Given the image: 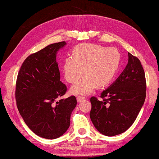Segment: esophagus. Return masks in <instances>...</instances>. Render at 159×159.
Returning <instances> with one entry per match:
<instances>
[{
  "mask_svg": "<svg viewBox=\"0 0 159 159\" xmlns=\"http://www.w3.org/2000/svg\"><path fill=\"white\" fill-rule=\"evenodd\" d=\"M86 99V98L85 97H83V96H77V100L78 102H81L85 100Z\"/></svg>",
  "mask_w": 159,
  "mask_h": 159,
  "instance_id": "obj_1",
  "label": "esophagus"
}]
</instances>
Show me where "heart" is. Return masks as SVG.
<instances>
[{"mask_svg": "<svg viewBox=\"0 0 159 159\" xmlns=\"http://www.w3.org/2000/svg\"><path fill=\"white\" fill-rule=\"evenodd\" d=\"M119 52L114 48H105L93 44H82L73 50V55L66 57L63 73L66 80L73 84L85 74L79 82L72 86L74 94H89L95 86L103 87L111 82L118 70ZM84 71H83V68Z\"/></svg>", "mask_w": 159, "mask_h": 159, "instance_id": "obj_1", "label": "heart"}]
</instances>
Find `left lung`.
<instances>
[{
	"instance_id": "left-lung-1",
	"label": "left lung",
	"mask_w": 159,
	"mask_h": 159,
	"mask_svg": "<svg viewBox=\"0 0 159 159\" xmlns=\"http://www.w3.org/2000/svg\"><path fill=\"white\" fill-rule=\"evenodd\" d=\"M128 64L109 88L102 92L99 100L90 99L93 124L107 136L125 132L137 118L146 97L145 72L140 60L128 52Z\"/></svg>"
}]
</instances>
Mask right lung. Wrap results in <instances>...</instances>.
I'll use <instances>...</instances> for the list:
<instances>
[{
  "label": "right lung",
  "mask_w": 159,
  "mask_h": 159,
  "mask_svg": "<svg viewBox=\"0 0 159 159\" xmlns=\"http://www.w3.org/2000/svg\"><path fill=\"white\" fill-rule=\"evenodd\" d=\"M66 44H50L28 56L17 76L15 97L20 114L33 132L47 139H57L67 131L77 105L73 95L55 103L67 90L60 81L56 60L59 50Z\"/></svg>",
  "instance_id": "right-lung-1"
}]
</instances>
